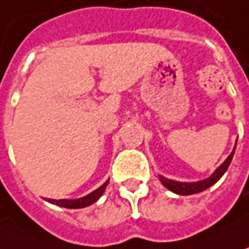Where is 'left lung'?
<instances>
[{
	"label": "left lung",
	"instance_id": "1",
	"mask_svg": "<svg viewBox=\"0 0 249 249\" xmlns=\"http://www.w3.org/2000/svg\"><path fill=\"white\" fill-rule=\"evenodd\" d=\"M235 149V148H234ZM234 149L233 152L227 157L225 162L220 165V166L216 169L215 172L212 173V176H209L205 180H201V181H196V183H181V181H175V180H169L166 177L159 176V180L162 181V184L166 187L167 190L176 193L178 196H191V194H196V193H201L206 188H209L211 186H213L216 181L223 176L227 170V167L230 165L233 155H234Z\"/></svg>",
	"mask_w": 249,
	"mask_h": 249
}]
</instances>
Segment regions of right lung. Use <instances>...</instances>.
Segmentation results:
<instances>
[{"label": "right lung", "instance_id": "add662e5", "mask_svg": "<svg viewBox=\"0 0 249 249\" xmlns=\"http://www.w3.org/2000/svg\"><path fill=\"white\" fill-rule=\"evenodd\" d=\"M108 183H109V181H105L100 188L94 190V191L90 193L89 196H82V198H77V199H50V198H48V202H51V204H53V205L68 208V209L86 208V206L91 205V204H94V202H97V201H98V198L104 194V191H105V188H107V186H108Z\"/></svg>", "mask_w": 249, "mask_h": 249}]
</instances>
